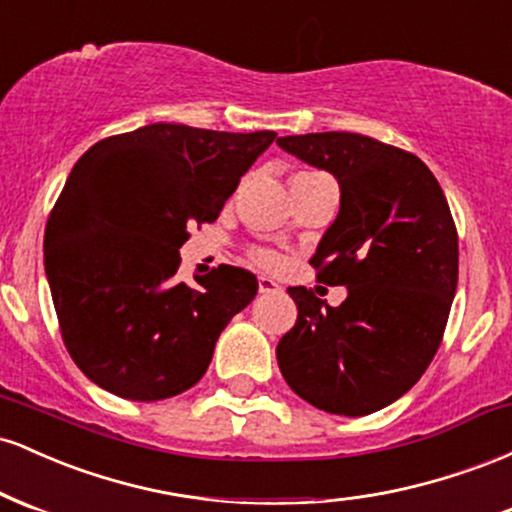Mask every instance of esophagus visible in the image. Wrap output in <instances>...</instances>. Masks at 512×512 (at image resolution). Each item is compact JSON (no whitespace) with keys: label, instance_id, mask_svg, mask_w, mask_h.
<instances>
[{"label":"esophagus","instance_id":"esophagus-1","mask_svg":"<svg viewBox=\"0 0 512 512\" xmlns=\"http://www.w3.org/2000/svg\"><path fill=\"white\" fill-rule=\"evenodd\" d=\"M257 284H260V293H276V291H281V286L276 284L274 279H269V276H260V279H257Z\"/></svg>","mask_w":512,"mask_h":512}]
</instances>
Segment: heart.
<instances>
[{
	"instance_id": "b5f03b06",
	"label": "heart",
	"mask_w": 512,
	"mask_h": 512,
	"mask_svg": "<svg viewBox=\"0 0 512 512\" xmlns=\"http://www.w3.org/2000/svg\"><path fill=\"white\" fill-rule=\"evenodd\" d=\"M255 260L264 264V267H276V264H279V257L269 250H255Z\"/></svg>"
}]
</instances>
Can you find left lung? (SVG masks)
Returning a JSON list of instances; mask_svg holds the SVG:
<instances>
[{"mask_svg": "<svg viewBox=\"0 0 512 512\" xmlns=\"http://www.w3.org/2000/svg\"><path fill=\"white\" fill-rule=\"evenodd\" d=\"M276 144L339 182V214L310 264L346 286L339 308L291 286L298 320L276 361L313 407L366 416L419 383L436 356L457 289V228L421 158L354 132L279 137Z\"/></svg>", "mask_w": 512, "mask_h": 512, "instance_id": "obj_1", "label": "left lung"}]
</instances>
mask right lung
<instances>
[{
	"label": "right lung",
	"instance_id": "right-lung-1",
	"mask_svg": "<svg viewBox=\"0 0 512 512\" xmlns=\"http://www.w3.org/2000/svg\"><path fill=\"white\" fill-rule=\"evenodd\" d=\"M274 132L156 122L93 144L45 226V274L64 346L91 383L134 402L190 390L223 327L257 293L221 264L175 279L190 226L219 219Z\"/></svg>",
	"mask_w": 512,
	"mask_h": 512
}]
</instances>
